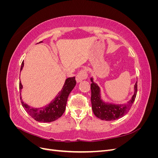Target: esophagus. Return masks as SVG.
<instances>
[{
  "label": "esophagus",
  "mask_w": 158,
  "mask_h": 158,
  "mask_svg": "<svg viewBox=\"0 0 158 158\" xmlns=\"http://www.w3.org/2000/svg\"><path fill=\"white\" fill-rule=\"evenodd\" d=\"M88 77L87 72L85 70H82L80 73L76 76V82H81L82 80H85Z\"/></svg>",
  "instance_id": "1"
}]
</instances>
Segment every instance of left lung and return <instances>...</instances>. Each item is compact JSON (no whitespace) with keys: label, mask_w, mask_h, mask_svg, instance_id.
<instances>
[{"label":"left lung","mask_w":158,"mask_h":158,"mask_svg":"<svg viewBox=\"0 0 158 158\" xmlns=\"http://www.w3.org/2000/svg\"><path fill=\"white\" fill-rule=\"evenodd\" d=\"M91 102L94 114L98 118L104 121H114L125 116L135 102L137 94V82L134 85V93L127 103H115L105 101L102 96V91L99 85L90 78Z\"/></svg>","instance_id":"left-lung-1"}]
</instances>
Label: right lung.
<instances>
[{
    "instance_id": "add662e5",
    "label": "right lung",
    "mask_w": 158,
    "mask_h": 158,
    "mask_svg": "<svg viewBox=\"0 0 158 158\" xmlns=\"http://www.w3.org/2000/svg\"><path fill=\"white\" fill-rule=\"evenodd\" d=\"M43 41L40 42V44ZM23 66H24V63L22 62L20 71L23 69ZM76 84V82L75 80V77L68 78L66 79L61 90L56 95L55 98L45 106L39 108L32 107L29 105L23 102L22 96H20L22 105L26 112L35 121L40 123L52 122L63 115L65 111L69 95L71 91L75 87ZM22 88L23 85L20 81V95Z\"/></svg>"
}]
</instances>
